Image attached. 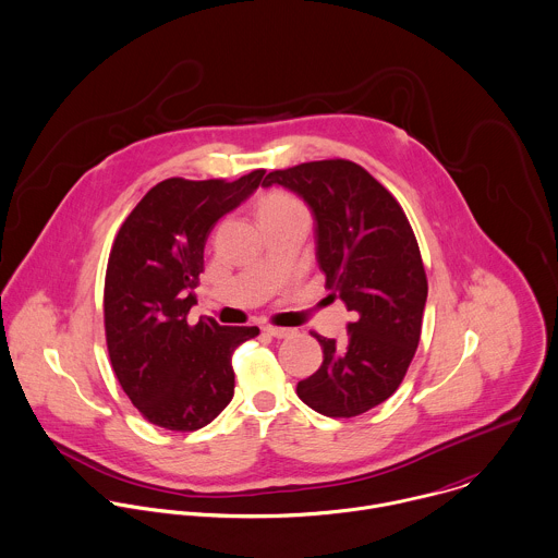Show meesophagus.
Masks as SVG:
<instances>
[{"label":"esophagus","instance_id":"1","mask_svg":"<svg viewBox=\"0 0 558 558\" xmlns=\"http://www.w3.org/2000/svg\"><path fill=\"white\" fill-rule=\"evenodd\" d=\"M263 330H265L267 335H271L274 339H287V337L293 335V330H289V328H278V326H265Z\"/></svg>","mask_w":558,"mask_h":558}]
</instances>
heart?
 <instances>
[{"label": "heart", "instance_id": "1", "mask_svg": "<svg viewBox=\"0 0 558 558\" xmlns=\"http://www.w3.org/2000/svg\"><path fill=\"white\" fill-rule=\"evenodd\" d=\"M291 208H302V206H300L298 199H293V197H289V195L274 193V195H269V197L260 204L258 217L269 215V213H278V210H291Z\"/></svg>", "mask_w": 558, "mask_h": 558}]
</instances>
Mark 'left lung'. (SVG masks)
<instances>
[{"mask_svg": "<svg viewBox=\"0 0 558 558\" xmlns=\"http://www.w3.org/2000/svg\"><path fill=\"white\" fill-rule=\"evenodd\" d=\"M315 219V256L332 298L354 319L343 341L315 335L322 367L298 383V398L326 417H356L400 387L420 343L428 298L413 228L396 197L352 160H313L271 171Z\"/></svg>", "mask_w": 558, "mask_h": 558, "instance_id": "1", "label": "left lung"}]
</instances>
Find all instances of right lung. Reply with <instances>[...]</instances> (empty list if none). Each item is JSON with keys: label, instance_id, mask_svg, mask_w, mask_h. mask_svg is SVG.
Masks as SVG:
<instances>
[{"label": "right lung", "instance_id": "add662e5", "mask_svg": "<svg viewBox=\"0 0 558 558\" xmlns=\"http://www.w3.org/2000/svg\"><path fill=\"white\" fill-rule=\"evenodd\" d=\"M265 169L234 182L169 178L145 193L112 243L104 324L114 376L154 426L189 433L210 424L234 396L232 352L256 326L186 315L197 304L204 245L215 223L260 184Z\"/></svg>", "mask_w": 558, "mask_h": 558}]
</instances>
